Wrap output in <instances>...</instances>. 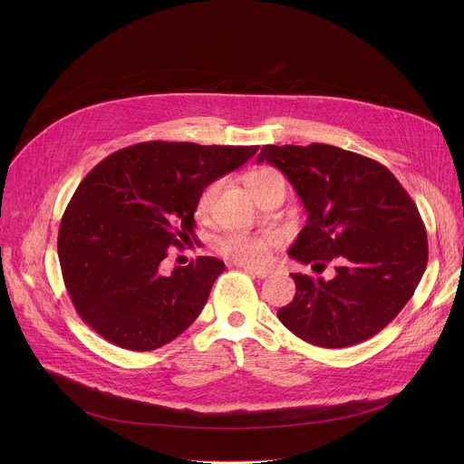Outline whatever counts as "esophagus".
<instances>
[{
	"label": "esophagus",
	"mask_w": 464,
	"mask_h": 464,
	"mask_svg": "<svg viewBox=\"0 0 464 464\" xmlns=\"http://www.w3.org/2000/svg\"><path fill=\"white\" fill-rule=\"evenodd\" d=\"M242 268H244L247 274H251V276H255V277H258V279H266L268 276L274 274L272 268H258V266H249V264H242Z\"/></svg>",
	"instance_id": "1"
}]
</instances>
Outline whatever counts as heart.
<instances>
[{"label":"heart","instance_id":"obj_1","mask_svg":"<svg viewBox=\"0 0 464 464\" xmlns=\"http://www.w3.org/2000/svg\"><path fill=\"white\" fill-rule=\"evenodd\" d=\"M281 174L272 169H262L253 172L247 178V187L251 194H255L260 187L270 183L272 179L279 178ZM220 192V181L209 183L202 194L198 196L196 202V215L200 218H206L211 215L215 202ZM277 244L276 237H258V235H227L218 242V251L240 264H262L270 258L272 247Z\"/></svg>","mask_w":464,"mask_h":464}]
</instances>
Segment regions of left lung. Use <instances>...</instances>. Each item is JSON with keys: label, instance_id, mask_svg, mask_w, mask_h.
I'll use <instances>...</instances> for the list:
<instances>
[{"label": "left lung", "instance_id": "1", "mask_svg": "<svg viewBox=\"0 0 464 464\" xmlns=\"http://www.w3.org/2000/svg\"><path fill=\"white\" fill-rule=\"evenodd\" d=\"M308 213L288 255L321 274H292L295 297L277 312L297 338L324 349L362 343L413 297L428 264V235L411 196L382 163L333 145H266Z\"/></svg>", "mask_w": 464, "mask_h": 464}]
</instances>
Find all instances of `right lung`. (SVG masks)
<instances>
[{
  "instance_id": "add662e5",
  "label": "right lung",
  "mask_w": 464,
  "mask_h": 464,
  "mask_svg": "<svg viewBox=\"0 0 464 464\" xmlns=\"http://www.w3.org/2000/svg\"><path fill=\"white\" fill-rule=\"evenodd\" d=\"M258 150L172 141L121 149L77 187L58 229L65 290L81 319L106 342L154 351L187 330L226 264L198 256L161 272L170 246L194 238L202 190Z\"/></svg>"
}]
</instances>
